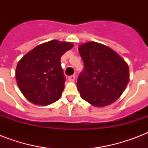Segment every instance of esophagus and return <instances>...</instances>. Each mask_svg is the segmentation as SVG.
<instances>
[{
  "label": "esophagus",
  "mask_w": 148,
  "mask_h": 148,
  "mask_svg": "<svg viewBox=\"0 0 148 148\" xmlns=\"http://www.w3.org/2000/svg\"><path fill=\"white\" fill-rule=\"evenodd\" d=\"M75 79H76V76H75V75H71V76L68 77V80H69V81H71V82H74V81H75Z\"/></svg>",
  "instance_id": "34e87169"
}]
</instances>
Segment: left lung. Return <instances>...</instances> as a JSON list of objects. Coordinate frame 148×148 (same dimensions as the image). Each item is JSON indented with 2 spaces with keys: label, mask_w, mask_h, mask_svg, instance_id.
<instances>
[{
  "label": "left lung",
  "mask_w": 148,
  "mask_h": 148,
  "mask_svg": "<svg viewBox=\"0 0 148 148\" xmlns=\"http://www.w3.org/2000/svg\"><path fill=\"white\" fill-rule=\"evenodd\" d=\"M78 51L84 64L77 82L81 97L98 108L114 103L129 82L126 61L110 47L95 41L82 44Z\"/></svg>",
  "instance_id": "obj_1"
}]
</instances>
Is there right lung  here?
<instances>
[{
	"mask_svg": "<svg viewBox=\"0 0 148 148\" xmlns=\"http://www.w3.org/2000/svg\"><path fill=\"white\" fill-rule=\"evenodd\" d=\"M73 47L71 42L52 40L38 45L18 61L17 85L30 102L47 106L60 98L65 83L60 58Z\"/></svg>",
	"mask_w": 148,
	"mask_h": 148,
	"instance_id": "right-lung-1",
	"label": "right lung"
}]
</instances>
